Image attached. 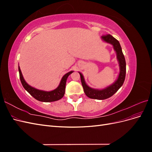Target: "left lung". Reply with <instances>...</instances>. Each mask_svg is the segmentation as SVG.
Wrapping results in <instances>:
<instances>
[{
  "label": "left lung",
  "instance_id": "obj_1",
  "mask_svg": "<svg viewBox=\"0 0 152 152\" xmlns=\"http://www.w3.org/2000/svg\"><path fill=\"white\" fill-rule=\"evenodd\" d=\"M102 39L104 42L113 45V49L117 53V58L119 63V66H120V73H119L117 80L113 84L108 86L103 89H94L91 88L90 87L86 84L83 75H82L81 73L79 72L82 85V87H83L86 95L89 98L99 100L105 99L111 97L121 88V87L124 84V80H125L126 73V63L125 58H124L121 46L118 41L116 39H115L113 36L109 34L103 35L102 37Z\"/></svg>",
  "mask_w": 152,
  "mask_h": 152
}]
</instances>
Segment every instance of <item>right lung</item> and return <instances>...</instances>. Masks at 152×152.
I'll return each instance as SVG.
<instances>
[{
  "label": "right lung",
  "instance_id": "1",
  "mask_svg": "<svg viewBox=\"0 0 152 152\" xmlns=\"http://www.w3.org/2000/svg\"><path fill=\"white\" fill-rule=\"evenodd\" d=\"M18 70H19L20 73V78L21 82L25 89L28 92L31 96H33L35 99L42 102H53L61 99L63 97L64 94H65L66 82L67 80V78L73 72V71H71L66 73V74L62 77L60 83H59V85L58 86L57 88L53 91L48 92L37 89L34 88V87L28 85L25 82L23 77L20 66H18Z\"/></svg>",
  "mask_w": 152,
  "mask_h": 152
}]
</instances>
